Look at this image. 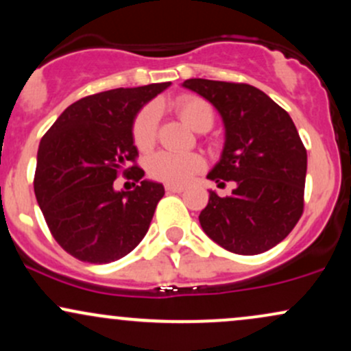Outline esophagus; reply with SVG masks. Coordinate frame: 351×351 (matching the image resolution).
<instances>
[{
	"mask_svg": "<svg viewBox=\"0 0 351 351\" xmlns=\"http://www.w3.org/2000/svg\"><path fill=\"white\" fill-rule=\"evenodd\" d=\"M165 189H167L168 193H183L184 186H178V184H167Z\"/></svg>",
	"mask_w": 351,
	"mask_h": 351,
	"instance_id": "obj_1",
	"label": "esophagus"
}]
</instances>
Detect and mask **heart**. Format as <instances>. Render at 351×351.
<instances>
[{
  "instance_id": "b5f03b06",
  "label": "heart",
  "mask_w": 351,
  "mask_h": 351,
  "mask_svg": "<svg viewBox=\"0 0 351 351\" xmlns=\"http://www.w3.org/2000/svg\"><path fill=\"white\" fill-rule=\"evenodd\" d=\"M175 108L181 119L198 132H206L215 123V108L206 99L198 95H183L175 102ZM156 125H158V108L153 104L143 107L135 117L132 127V136L136 148L148 150L155 143ZM203 168L204 160L198 153L158 152L147 162V170L152 178L168 184L188 183Z\"/></svg>"
}]
</instances>
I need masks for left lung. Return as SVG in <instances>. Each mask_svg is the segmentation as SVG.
<instances>
[{"label": "left lung", "mask_w": 351, "mask_h": 351, "mask_svg": "<svg viewBox=\"0 0 351 351\" xmlns=\"http://www.w3.org/2000/svg\"><path fill=\"white\" fill-rule=\"evenodd\" d=\"M183 87L209 100L226 128L223 155L208 178L236 183L226 198L209 191L201 228L229 252L269 251L304 213L307 150L291 115L249 84L188 79Z\"/></svg>", "instance_id": "8db88e82"}]
</instances>
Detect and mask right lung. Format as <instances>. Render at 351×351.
<instances>
[{
  "label": "right lung",
  "instance_id": "obj_1",
  "mask_svg": "<svg viewBox=\"0 0 351 351\" xmlns=\"http://www.w3.org/2000/svg\"><path fill=\"white\" fill-rule=\"evenodd\" d=\"M167 87L170 82L87 95L67 107L43 136L34 195L52 237L75 259L114 263L147 234L165 188L142 181L132 125L143 104ZM120 171L141 181L132 192L113 189Z\"/></svg>",
  "mask_w": 351,
  "mask_h": 351
}]
</instances>
